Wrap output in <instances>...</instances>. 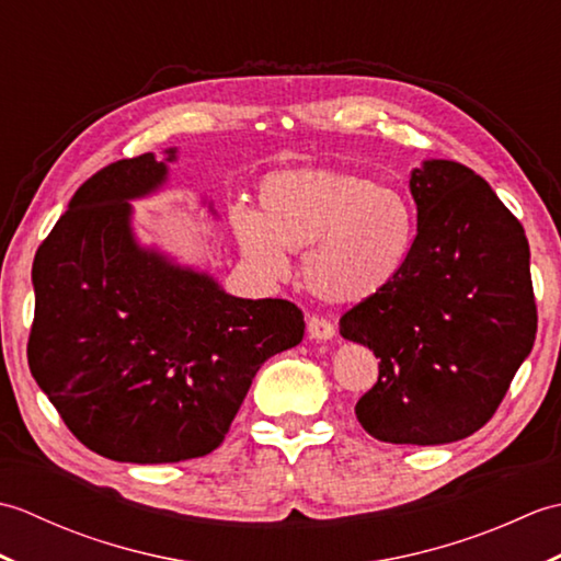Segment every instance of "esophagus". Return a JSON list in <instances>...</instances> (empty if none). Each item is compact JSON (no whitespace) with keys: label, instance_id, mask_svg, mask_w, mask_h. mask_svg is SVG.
<instances>
[{"label":"esophagus","instance_id":"esophagus-1","mask_svg":"<svg viewBox=\"0 0 561 561\" xmlns=\"http://www.w3.org/2000/svg\"><path fill=\"white\" fill-rule=\"evenodd\" d=\"M306 325H308V335H311V340L323 342V340H330L332 335H335V325H332L330 320L323 316H308Z\"/></svg>","mask_w":561,"mask_h":561}]
</instances>
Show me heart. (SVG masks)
<instances>
[{
    "mask_svg": "<svg viewBox=\"0 0 561 561\" xmlns=\"http://www.w3.org/2000/svg\"><path fill=\"white\" fill-rule=\"evenodd\" d=\"M260 211L236 207L243 257L265 277H284L304 253V279L320 299L359 304L396 282L416 241V207L396 185L340 169L274 171L260 181Z\"/></svg>",
    "mask_w": 561,
    "mask_h": 561,
    "instance_id": "heart-1",
    "label": "heart"
}]
</instances>
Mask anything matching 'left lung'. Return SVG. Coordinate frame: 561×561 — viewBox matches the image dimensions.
I'll use <instances>...</instances> for the list:
<instances>
[{
	"label": "left lung",
	"mask_w": 561,
	"mask_h": 561,
	"mask_svg": "<svg viewBox=\"0 0 561 561\" xmlns=\"http://www.w3.org/2000/svg\"><path fill=\"white\" fill-rule=\"evenodd\" d=\"M416 241L400 277L352 306L340 335L378 356L356 420L386 444L434 446L492 420L538 330L520 221L468 165L414 169Z\"/></svg>",
	"instance_id": "8db88e82"
}]
</instances>
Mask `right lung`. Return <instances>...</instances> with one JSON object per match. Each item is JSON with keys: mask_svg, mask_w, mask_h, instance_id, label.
Masks as SVG:
<instances>
[{"mask_svg": "<svg viewBox=\"0 0 561 561\" xmlns=\"http://www.w3.org/2000/svg\"><path fill=\"white\" fill-rule=\"evenodd\" d=\"M163 178L151 153L108 163L33 260L31 374L83 446L121 462L219 448L257 368L306 328L291 301L236 299L135 245L127 199Z\"/></svg>", "mask_w": 561, "mask_h": 561, "instance_id": "right-lung-1", "label": "right lung"}]
</instances>
